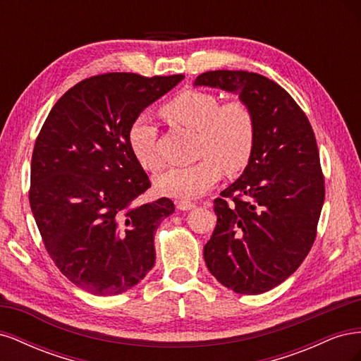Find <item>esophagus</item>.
I'll list each match as a JSON object with an SVG mask.
<instances>
[{
  "label": "esophagus",
  "mask_w": 361,
  "mask_h": 361,
  "mask_svg": "<svg viewBox=\"0 0 361 361\" xmlns=\"http://www.w3.org/2000/svg\"><path fill=\"white\" fill-rule=\"evenodd\" d=\"M176 206L180 211H191L195 207V203L190 202V200H179V202H176Z\"/></svg>",
  "instance_id": "esophagus-1"
}]
</instances>
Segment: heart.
Here are the masks:
<instances>
[{
    "instance_id": "obj_1",
    "label": "heart",
    "mask_w": 361,
    "mask_h": 361,
    "mask_svg": "<svg viewBox=\"0 0 361 361\" xmlns=\"http://www.w3.org/2000/svg\"><path fill=\"white\" fill-rule=\"evenodd\" d=\"M162 114L170 122L197 133L199 162L188 167H173L155 178V190L166 197L188 200L204 194L218 182L221 167L226 171L243 170L255 147V117L243 101L220 105L212 93L187 90L164 105ZM157 128L141 114L128 129V145L141 167L159 166L155 149Z\"/></svg>"
}]
</instances>
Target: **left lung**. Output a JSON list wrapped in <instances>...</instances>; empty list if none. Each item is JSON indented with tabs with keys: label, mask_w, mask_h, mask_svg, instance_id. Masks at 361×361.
I'll use <instances>...</instances> for the list:
<instances>
[{
	"label": "left lung",
	"mask_w": 361,
	"mask_h": 361,
	"mask_svg": "<svg viewBox=\"0 0 361 361\" xmlns=\"http://www.w3.org/2000/svg\"><path fill=\"white\" fill-rule=\"evenodd\" d=\"M194 87L238 94L255 117V147L232 185L214 200L216 226L203 248L211 274L238 293L279 286L316 238L325 197L309 118L277 82L245 71H209Z\"/></svg>",
	"instance_id": "obj_1"
}]
</instances>
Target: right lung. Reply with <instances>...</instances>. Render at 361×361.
<instances>
[{
  "instance_id": "right-lung-1",
  "label": "right lung",
  "mask_w": 361,
  "mask_h": 361,
  "mask_svg": "<svg viewBox=\"0 0 361 361\" xmlns=\"http://www.w3.org/2000/svg\"><path fill=\"white\" fill-rule=\"evenodd\" d=\"M183 75L105 73L52 106L31 158L30 206L54 264L75 286L118 295L155 265L154 235L174 212L170 199L135 206L150 182L128 129Z\"/></svg>"
}]
</instances>
